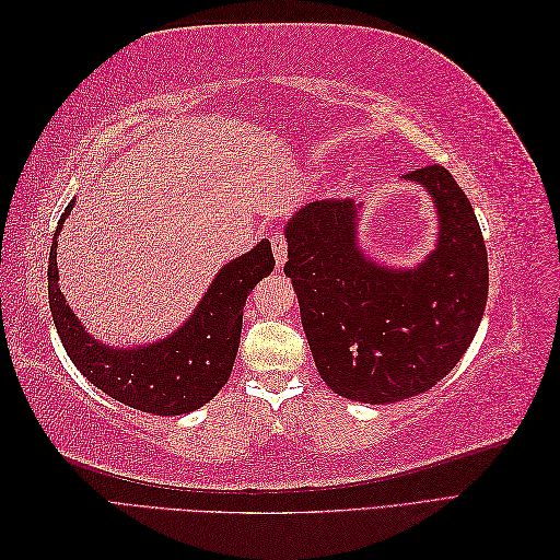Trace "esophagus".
<instances>
[{
    "instance_id": "34e87169",
    "label": "esophagus",
    "mask_w": 560,
    "mask_h": 560,
    "mask_svg": "<svg viewBox=\"0 0 560 560\" xmlns=\"http://www.w3.org/2000/svg\"><path fill=\"white\" fill-rule=\"evenodd\" d=\"M270 247H273L278 266H282L284 259H287V241H284V235H282V233H273V235H270Z\"/></svg>"
}]
</instances>
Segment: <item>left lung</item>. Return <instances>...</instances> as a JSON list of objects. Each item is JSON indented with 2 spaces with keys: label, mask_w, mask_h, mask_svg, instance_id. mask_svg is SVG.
Returning a JSON list of instances; mask_svg holds the SVG:
<instances>
[{
  "label": "left lung",
  "mask_w": 560,
  "mask_h": 560,
  "mask_svg": "<svg viewBox=\"0 0 560 560\" xmlns=\"http://www.w3.org/2000/svg\"><path fill=\"white\" fill-rule=\"evenodd\" d=\"M428 186L439 243L418 268L366 259L350 198L308 202L287 224L284 276L299 296L315 366L336 395L393 404L428 393L460 362L488 299L486 243L465 191L444 165L406 173Z\"/></svg>",
  "instance_id": "obj_1"
}]
</instances>
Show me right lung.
Segmentation results:
<instances>
[{"label":"right lung","mask_w":560,"mask_h":560,"mask_svg":"<svg viewBox=\"0 0 560 560\" xmlns=\"http://www.w3.org/2000/svg\"><path fill=\"white\" fill-rule=\"evenodd\" d=\"M72 206L74 200L65 208L56 235ZM56 257L58 241L54 238L48 257V303L70 360L112 399L154 416H179L200 409L226 385L241 343L245 301L254 284L276 268L270 243L261 241L219 270L208 294L182 329L154 346L116 350L97 343L65 303Z\"/></svg>","instance_id":"obj_1"}]
</instances>
